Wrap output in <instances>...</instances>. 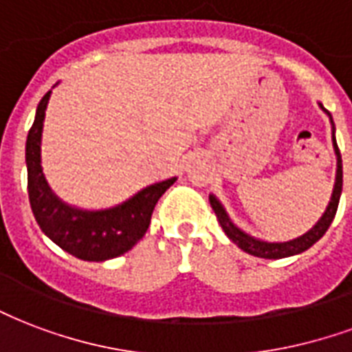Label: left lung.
<instances>
[{
  "label": "left lung",
  "instance_id": "obj_1",
  "mask_svg": "<svg viewBox=\"0 0 352 352\" xmlns=\"http://www.w3.org/2000/svg\"><path fill=\"white\" fill-rule=\"evenodd\" d=\"M319 108H321L330 119V124H332V147H334L336 153V181L334 188H332V196H330V201L327 205V209L322 212V216L317 220V222L311 226V228L302 233L300 236H295V239H289V241H265V239H259V236H254L246 233L244 229H241L236 226L231 218H229L228 210L222 205V201L214 196V194H209L210 207L214 210L218 222L222 226L223 233L229 236V241L235 242L236 246L246 252L250 256L263 257V259H283V257L298 256L302 252H306L309 246H314L315 242L319 241L327 229L330 228V223L334 220L336 210H338V203H340V196H342L343 188V168H342V155H340V149H338V143H336V126L334 119L330 116L329 110H324V106L319 102Z\"/></svg>",
  "mask_w": 352,
  "mask_h": 352
}]
</instances>
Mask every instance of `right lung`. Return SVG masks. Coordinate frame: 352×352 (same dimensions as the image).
<instances>
[{
	"label": "right lung",
	"instance_id": "right-lung-1",
	"mask_svg": "<svg viewBox=\"0 0 352 352\" xmlns=\"http://www.w3.org/2000/svg\"><path fill=\"white\" fill-rule=\"evenodd\" d=\"M50 95L52 91H48L38 102L25 142L28 194L33 216L44 235L78 259L108 261L123 256L145 235L156 201L177 177L149 184L123 203L106 209H82L63 201L50 188L41 166L44 117Z\"/></svg>",
	"mask_w": 352,
	"mask_h": 352
}]
</instances>
